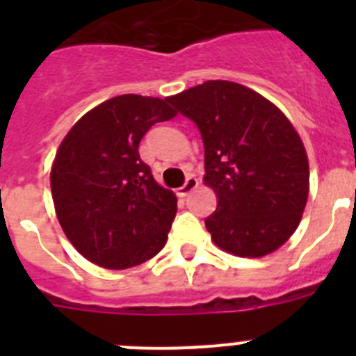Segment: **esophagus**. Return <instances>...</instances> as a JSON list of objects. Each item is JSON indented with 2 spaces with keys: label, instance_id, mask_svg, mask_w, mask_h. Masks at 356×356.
<instances>
[{
  "label": "esophagus",
  "instance_id": "esophagus-1",
  "mask_svg": "<svg viewBox=\"0 0 356 356\" xmlns=\"http://www.w3.org/2000/svg\"><path fill=\"white\" fill-rule=\"evenodd\" d=\"M196 187H197L196 178H194V176H188L187 180H185V184L178 188V194H180V196H188V193H193Z\"/></svg>",
  "mask_w": 356,
  "mask_h": 356
}]
</instances>
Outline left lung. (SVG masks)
<instances>
[{"label":"left lung","instance_id":"1","mask_svg":"<svg viewBox=\"0 0 356 356\" xmlns=\"http://www.w3.org/2000/svg\"><path fill=\"white\" fill-rule=\"evenodd\" d=\"M168 102L196 122L205 184L217 209L205 219L221 250L259 259L289 241L308 197V159L284 112L241 83L209 80Z\"/></svg>","mask_w":356,"mask_h":356}]
</instances>
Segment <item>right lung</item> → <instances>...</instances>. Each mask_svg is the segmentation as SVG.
Returning a JSON list of instances; mask_svg holds the SVG:
<instances>
[{"instance_id": "right-lung-1", "label": "right lung", "mask_w": 356, "mask_h": 356, "mask_svg": "<svg viewBox=\"0 0 356 356\" xmlns=\"http://www.w3.org/2000/svg\"><path fill=\"white\" fill-rule=\"evenodd\" d=\"M168 97L122 94L69 130L51 168L56 217L71 244L105 269L153 259L168 241L176 196L155 181L139 144L176 115Z\"/></svg>"}]
</instances>
